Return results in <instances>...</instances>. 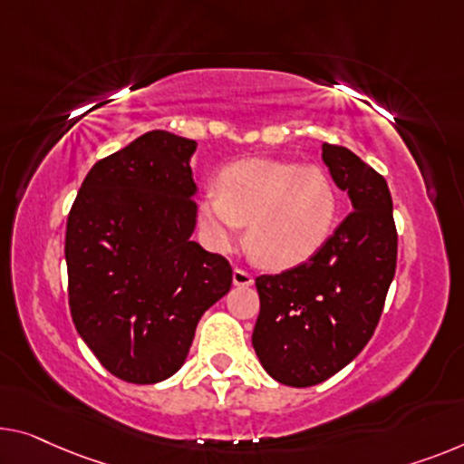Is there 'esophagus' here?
<instances>
[{"label":"esophagus","instance_id":"obj_1","mask_svg":"<svg viewBox=\"0 0 464 464\" xmlns=\"http://www.w3.org/2000/svg\"><path fill=\"white\" fill-rule=\"evenodd\" d=\"M233 285L250 287V285H254V276L247 271H244V268H235V271H233Z\"/></svg>","mask_w":464,"mask_h":464}]
</instances>
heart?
<instances>
[{
  "label": "heart",
  "instance_id": "b5f03b06",
  "mask_svg": "<svg viewBox=\"0 0 464 464\" xmlns=\"http://www.w3.org/2000/svg\"><path fill=\"white\" fill-rule=\"evenodd\" d=\"M340 196L319 166L252 158L220 172L218 189L199 198V223L217 250H231L247 225L246 246L260 266L287 271L327 244Z\"/></svg>",
  "mask_w": 464,
  "mask_h": 464
}]
</instances>
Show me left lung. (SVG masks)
Returning <instances> with one entry per match:
<instances>
[{"label": "left lung", "mask_w": 464, "mask_h": 464, "mask_svg": "<svg viewBox=\"0 0 464 464\" xmlns=\"http://www.w3.org/2000/svg\"><path fill=\"white\" fill-rule=\"evenodd\" d=\"M323 162L348 193L352 214L304 265L256 279L260 314L252 345L268 375L292 387L321 383L361 354L396 273L385 179L340 145L323 143Z\"/></svg>", "instance_id": "8db88e82"}]
</instances>
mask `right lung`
Returning a JSON list of instances; mask_svg holds the SVG:
<instances>
[{
  "label": "right lung",
  "instance_id": "1",
  "mask_svg": "<svg viewBox=\"0 0 464 464\" xmlns=\"http://www.w3.org/2000/svg\"><path fill=\"white\" fill-rule=\"evenodd\" d=\"M198 143L150 130L95 162L66 223L71 314L103 369L160 383L181 369L202 314L231 289L223 256L191 239Z\"/></svg>",
  "mask_w": 464,
  "mask_h": 464
}]
</instances>
